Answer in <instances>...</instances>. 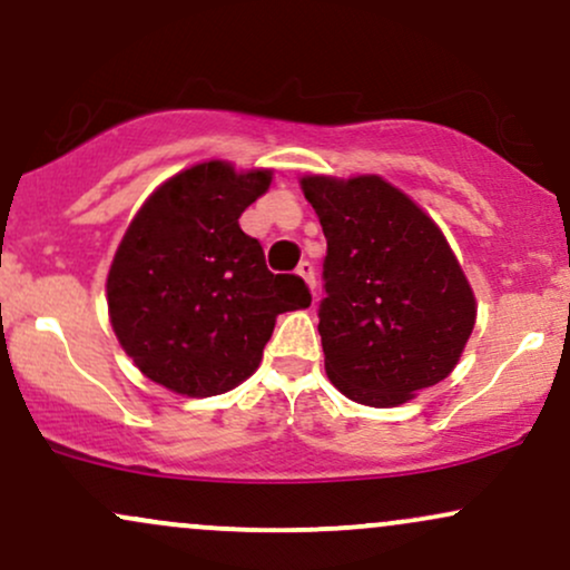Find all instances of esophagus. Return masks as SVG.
I'll use <instances>...</instances> for the list:
<instances>
[{"label":"esophagus","instance_id":"esophagus-1","mask_svg":"<svg viewBox=\"0 0 570 570\" xmlns=\"http://www.w3.org/2000/svg\"><path fill=\"white\" fill-rule=\"evenodd\" d=\"M297 276H303L305 284L311 286V292H315V267H313V263L303 259V263L297 265Z\"/></svg>","mask_w":570,"mask_h":570}]
</instances>
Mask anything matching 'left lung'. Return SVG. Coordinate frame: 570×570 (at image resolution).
Returning <instances> with one entry per match:
<instances>
[{
  "mask_svg": "<svg viewBox=\"0 0 570 570\" xmlns=\"http://www.w3.org/2000/svg\"><path fill=\"white\" fill-rule=\"evenodd\" d=\"M303 190L326 236L328 380L376 409L445 380L475 326V297L438 225L376 175L303 177Z\"/></svg>",
  "mask_w": 570,
  "mask_h": 570,
  "instance_id": "obj_1",
  "label": "left lung"
}]
</instances>
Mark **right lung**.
<instances>
[{"instance_id":"add662e5","label":"right lung","mask_w":570,"mask_h":570,"mask_svg":"<svg viewBox=\"0 0 570 570\" xmlns=\"http://www.w3.org/2000/svg\"><path fill=\"white\" fill-rule=\"evenodd\" d=\"M271 185L267 169L207 161L142 204L108 273L111 326L148 380L180 395L228 393L259 366L276 315L311 305L292 273H271L242 212Z\"/></svg>"}]
</instances>
